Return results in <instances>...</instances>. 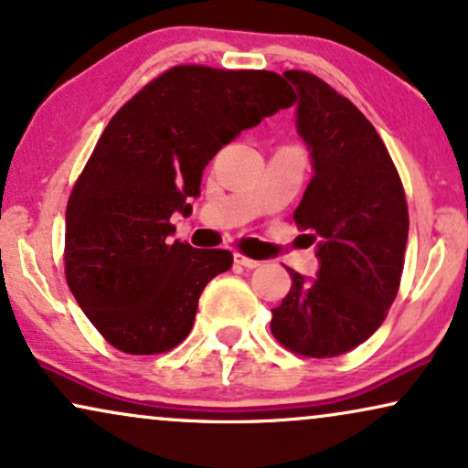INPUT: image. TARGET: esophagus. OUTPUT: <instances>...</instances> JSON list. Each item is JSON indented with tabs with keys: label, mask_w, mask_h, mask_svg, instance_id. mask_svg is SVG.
Returning <instances> with one entry per match:
<instances>
[{
	"label": "esophagus",
	"mask_w": 468,
	"mask_h": 468,
	"mask_svg": "<svg viewBox=\"0 0 468 468\" xmlns=\"http://www.w3.org/2000/svg\"><path fill=\"white\" fill-rule=\"evenodd\" d=\"M234 262L236 264H240V266H245V269H258L260 264V260H253V258H247L245 253H234Z\"/></svg>",
	"instance_id": "obj_1"
}]
</instances>
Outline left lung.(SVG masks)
Segmentation results:
<instances>
[{"mask_svg": "<svg viewBox=\"0 0 468 468\" xmlns=\"http://www.w3.org/2000/svg\"><path fill=\"white\" fill-rule=\"evenodd\" d=\"M299 90L296 126L312 150L314 178L292 219L315 242L318 279L288 269L292 288L271 309L283 348L331 359L366 342L396 301L409 239V206L389 150L372 122L329 83L286 70Z\"/></svg>", "mask_w": 468, "mask_h": 468, "instance_id": "left-lung-1", "label": "left lung"}]
</instances>
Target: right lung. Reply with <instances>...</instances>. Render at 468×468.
I'll return each mask as SVG.
<instances>
[{
	"instance_id": "obj_1",
	"label": "right lung",
	"mask_w": 468,
	"mask_h": 468,
	"mask_svg": "<svg viewBox=\"0 0 468 468\" xmlns=\"http://www.w3.org/2000/svg\"><path fill=\"white\" fill-rule=\"evenodd\" d=\"M294 101L277 72L180 64L109 120L66 206L64 272L113 348L161 355L189 335L199 294L234 258L172 240L169 219L189 215L223 145Z\"/></svg>"
}]
</instances>
